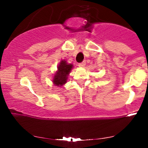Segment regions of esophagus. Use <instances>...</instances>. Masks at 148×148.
Returning <instances> with one entry per match:
<instances>
[{
    "mask_svg": "<svg viewBox=\"0 0 148 148\" xmlns=\"http://www.w3.org/2000/svg\"><path fill=\"white\" fill-rule=\"evenodd\" d=\"M85 65H86V62H85V61L84 62H82V63L79 64V67H84Z\"/></svg>",
    "mask_w": 148,
    "mask_h": 148,
    "instance_id": "34e87169",
    "label": "esophagus"
}]
</instances>
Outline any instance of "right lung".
Returning a JSON list of instances; mask_svg holds the SVG:
<instances>
[{"instance_id": "add662e5", "label": "right lung", "mask_w": 148, "mask_h": 148, "mask_svg": "<svg viewBox=\"0 0 148 148\" xmlns=\"http://www.w3.org/2000/svg\"><path fill=\"white\" fill-rule=\"evenodd\" d=\"M72 68L73 64H68L65 60L61 61L57 66V71L55 73L52 80L53 84L58 86H62L66 83L68 76Z\"/></svg>"}]
</instances>
